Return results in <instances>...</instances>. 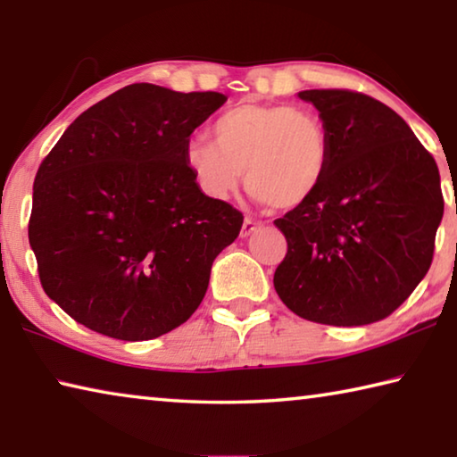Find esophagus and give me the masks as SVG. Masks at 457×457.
I'll return each mask as SVG.
<instances>
[{
	"instance_id": "34e87169",
	"label": "esophagus",
	"mask_w": 457,
	"mask_h": 457,
	"mask_svg": "<svg viewBox=\"0 0 457 457\" xmlns=\"http://www.w3.org/2000/svg\"><path fill=\"white\" fill-rule=\"evenodd\" d=\"M262 226H264V223H262V221H256V220H252V218H245L244 220V226H242V231H239V234H242V237H247L250 234H253V231H256V229H260Z\"/></svg>"
}]
</instances>
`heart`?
Listing matches in <instances>:
<instances>
[{"label": "heart", "instance_id": "1", "mask_svg": "<svg viewBox=\"0 0 457 457\" xmlns=\"http://www.w3.org/2000/svg\"><path fill=\"white\" fill-rule=\"evenodd\" d=\"M212 143L185 146V167L207 195L223 199L242 181L272 210H294L320 187L330 163L324 122L292 104L244 103L212 122Z\"/></svg>", "mask_w": 457, "mask_h": 457}]
</instances>
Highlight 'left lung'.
<instances>
[{"mask_svg":"<svg viewBox=\"0 0 457 457\" xmlns=\"http://www.w3.org/2000/svg\"><path fill=\"white\" fill-rule=\"evenodd\" d=\"M298 96L320 112L330 163L314 195L274 221L288 242L274 288L300 319L383 320L431 266L444 215L437 163L395 111L362 92Z\"/></svg>","mask_w":457,"mask_h":457,"instance_id":"8db88e82","label":"left lung"}]
</instances>
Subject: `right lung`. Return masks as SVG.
<instances>
[{
    "label": "right lung",
    "instance_id": "1",
    "mask_svg": "<svg viewBox=\"0 0 457 457\" xmlns=\"http://www.w3.org/2000/svg\"><path fill=\"white\" fill-rule=\"evenodd\" d=\"M226 100L130 84L84 111L46 154L28 236L44 292L76 322L149 340L197 311L244 215L201 193L183 154Z\"/></svg>",
    "mask_w": 457,
    "mask_h": 457
}]
</instances>
